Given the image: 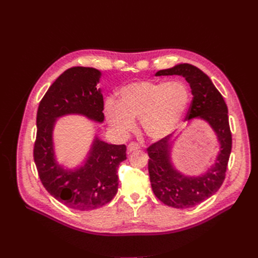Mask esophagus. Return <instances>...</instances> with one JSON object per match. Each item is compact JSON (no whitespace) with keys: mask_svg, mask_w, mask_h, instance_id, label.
<instances>
[{"mask_svg":"<svg viewBox=\"0 0 258 258\" xmlns=\"http://www.w3.org/2000/svg\"><path fill=\"white\" fill-rule=\"evenodd\" d=\"M139 148H140L139 144H137V143H130L128 145V147H127V151H128V153H132V152L138 151Z\"/></svg>","mask_w":258,"mask_h":258,"instance_id":"esophagus-1","label":"esophagus"}]
</instances>
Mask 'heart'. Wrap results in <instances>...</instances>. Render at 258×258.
Here are the masks:
<instances>
[{"mask_svg":"<svg viewBox=\"0 0 258 258\" xmlns=\"http://www.w3.org/2000/svg\"><path fill=\"white\" fill-rule=\"evenodd\" d=\"M119 103L108 99L104 113L117 131L127 135L141 118L145 134L153 140L168 137L182 120L190 103L191 93L184 82L140 81L119 90Z\"/></svg>","mask_w":258,"mask_h":258,"instance_id":"b5f03b06","label":"heart"}]
</instances>
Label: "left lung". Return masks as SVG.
<instances>
[{
    "label": "left lung",
    "mask_w": 258,
    "mask_h": 258,
    "mask_svg": "<svg viewBox=\"0 0 258 258\" xmlns=\"http://www.w3.org/2000/svg\"><path fill=\"white\" fill-rule=\"evenodd\" d=\"M183 76L190 86L192 101L186 120L200 119L207 122L220 145L214 162L206 172L198 175L184 174L174 166L172 150L175 140L171 138L172 135L147 148L148 173L155 196L169 207L188 209L213 196L225 179L232 144L228 108L210 77L197 67L179 63L155 74Z\"/></svg>",
    "instance_id": "obj_1"
}]
</instances>
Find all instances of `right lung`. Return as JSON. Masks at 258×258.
Wrapping results in <instances>:
<instances>
[{
    "instance_id": "1",
    "label": "right lung",
    "mask_w": 258,
    "mask_h": 258,
    "mask_svg": "<svg viewBox=\"0 0 258 258\" xmlns=\"http://www.w3.org/2000/svg\"><path fill=\"white\" fill-rule=\"evenodd\" d=\"M95 68L68 69L45 93L36 116L34 162L42 184L67 207L90 211L108 204L118 190L117 168L126 157V145L108 144L97 135L81 165L69 168L57 159L53 130L61 117L81 115L97 123L104 121L103 95Z\"/></svg>"
}]
</instances>
